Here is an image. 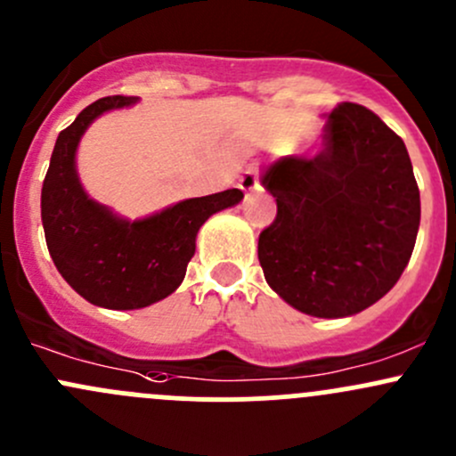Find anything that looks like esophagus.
<instances>
[{"instance_id": "obj_1", "label": "esophagus", "mask_w": 456, "mask_h": 456, "mask_svg": "<svg viewBox=\"0 0 456 456\" xmlns=\"http://www.w3.org/2000/svg\"><path fill=\"white\" fill-rule=\"evenodd\" d=\"M238 187H240L242 191H247V194H249V191H254L257 187V167H254V165H251V167H247L245 174L240 176V181H238Z\"/></svg>"}]
</instances>
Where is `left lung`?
Returning <instances> with one entry per match:
<instances>
[{"instance_id":"8db88e82","label":"left lung","mask_w":456,"mask_h":456,"mask_svg":"<svg viewBox=\"0 0 456 456\" xmlns=\"http://www.w3.org/2000/svg\"><path fill=\"white\" fill-rule=\"evenodd\" d=\"M262 185L278 214L257 238L269 287L315 317H346L384 297L419 232V187L403 141L369 108L338 103L311 159L287 156Z\"/></svg>"}]
</instances>
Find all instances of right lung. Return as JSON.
Instances as JSON below:
<instances>
[{
  "label": "right lung",
  "mask_w": 456,
  "mask_h": 456,
  "mask_svg": "<svg viewBox=\"0 0 456 456\" xmlns=\"http://www.w3.org/2000/svg\"><path fill=\"white\" fill-rule=\"evenodd\" d=\"M136 96H105L59 132L41 187V223L54 266L96 306L142 309L178 289L196 251V233L211 214L242 200L240 190L190 199L142 220L117 218L90 200L77 178L75 151L96 117Z\"/></svg>",
  "instance_id": "1"
}]
</instances>
